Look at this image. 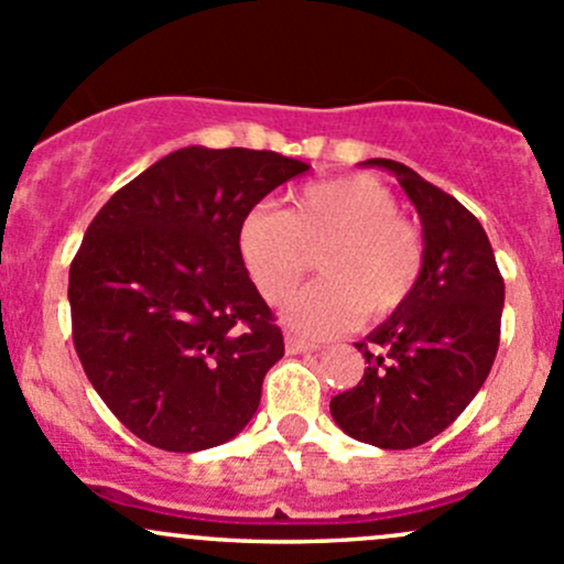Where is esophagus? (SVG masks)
I'll list each match as a JSON object with an SVG mask.
<instances>
[{
    "instance_id": "obj_1",
    "label": "esophagus",
    "mask_w": 564,
    "mask_h": 564,
    "mask_svg": "<svg viewBox=\"0 0 564 564\" xmlns=\"http://www.w3.org/2000/svg\"><path fill=\"white\" fill-rule=\"evenodd\" d=\"M316 343L305 340L300 335H286V351L289 354H307V351H316Z\"/></svg>"
}]
</instances>
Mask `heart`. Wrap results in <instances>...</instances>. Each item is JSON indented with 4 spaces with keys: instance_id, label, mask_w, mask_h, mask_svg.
Instances as JSON below:
<instances>
[{
    "instance_id": "1",
    "label": "heart",
    "mask_w": 564,
    "mask_h": 564,
    "mask_svg": "<svg viewBox=\"0 0 564 564\" xmlns=\"http://www.w3.org/2000/svg\"><path fill=\"white\" fill-rule=\"evenodd\" d=\"M237 248L248 275L272 305H286L318 254L322 281L292 311L294 329L329 335L367 318L389 316L419 286L424 242L400 216L381 181L346 175L302 186L286 210L253 207L240 224Z\"/></svg>"
}]
</instances>
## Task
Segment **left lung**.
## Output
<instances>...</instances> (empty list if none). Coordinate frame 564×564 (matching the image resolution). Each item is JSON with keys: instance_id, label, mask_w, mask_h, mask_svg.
Returning a JSON list of instances; mask_svg holds the SVG:
<instances>
[{"instance_id": "left-lung-1", "label": "left lung", "mask_w": 564, "mask_h": 564, "mask_svg": "<svg viewBox=\"0 0 564 564\" xmlns=\"http://www.w3.org/2000/svg\"><path fill=\"white\" fill-rule=\"evenodd\" d=\"M400 181L424 227V272L394 313L354 343L365 376L332 397L335 424L378 448H413L441 435L484 387L497 346L506 283L478 218L391 159H367Z\"/></svg>"}]
</instances>
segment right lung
I'll use <instances>...</instances> for the list:
<instances>
[{
    "instance_id": "right-lung-1",
    "label": "right lung",
    "mask_w": 564,
    "mask_h": 564,
    "mask_svg": "<svg viewBox=\"0 0 564 564\" xmlns=\"http://www.w3.org/2000/svg\"><path fill=\"white\" fill-rule=\"evenodd\" d=\"M307 170L275 151L188 145L118 188L88 224L69 264L75 351L140 441L192 454L253 419L283 335L237 232L253 205Z\"/></svg>"
}]
</instances>
